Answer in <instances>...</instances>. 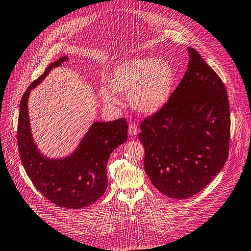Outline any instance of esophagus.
I'll return each mask as SVG.
<instances>
[{
  "mask_svg": "<svg viewBox=\"0 0 251 251\" xmlns=\"http://www.w3.org/2000/svg\"><path fill=\"white\" fill-rule=\"evenodd\" d=\"M128 134L130 136H136L138 134V127L135 124V123H129L128 125Z\"/></svg>",
  "mask_w": 251,
  "mask_h": 251,
  "instance_id": "esophagus-1",
  "label": "esophagus"
}]
</instances>
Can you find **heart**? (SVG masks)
Instances as JSON below:
<instances>
[{
    "mask_svg": "<svg viewBox=\"0 0 251 251\" xmlns=\"http://www.w3.org/2000/svg\"><path fill=\"white\" fill-rule=\"evenodd\" d=\"M175 82V73L163 58L132 57L117 64L110 76L111 90L100 87V97L107 105L117 106V92L129 95L134 109L142 114H154L168 103Z\"/></svg>",
    "mask_w": 251,
    "mask_h": 251,
    "instance_id": "heart-1",
    "label": "heart"
}]
</instances>
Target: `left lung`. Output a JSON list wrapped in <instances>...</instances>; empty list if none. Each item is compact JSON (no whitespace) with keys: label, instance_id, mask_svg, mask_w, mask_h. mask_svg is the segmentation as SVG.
<instances>
[{"label":"left lung","instance_id":"8db88e82","mask_svg":"<svg viewBox=\"0 0 251 251\" xmlns=\"http://www.w3.org/2000/svg\"><path fill=\"white\" fill-rule=\"evenodd\" d=\"M188 67L168 103L141 123L145 171L152 185L174 199L202 190L228 156L230 116L222 79L188 48Z\"/></svg>","mask_w":251,"mask_h":251}]
</instances>
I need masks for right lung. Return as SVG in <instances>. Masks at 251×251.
<instances>
[{
  "instance_id": "right-lung-1",
  "label": "right lung",
  "mask_w": 251,
  "mask_h": 251,
  "mask_svg": "<svg viewBox=\"0 0 251 251\" xmlns=\"http://www.w3.org/2000/svg\"><path fill=\"white\" fill-rule=\"evenodd\" d=\"M67 60V56H63L51 63L24 93L19 107L17 142L23 166L34 187L58 207L80 209L96 202L104 194L107 160L126 141L128 126L125 119L95 122L70 155L50 159L41 153L32 139L28 98L54 67Z\"/></svg>"
}]
</instances>
